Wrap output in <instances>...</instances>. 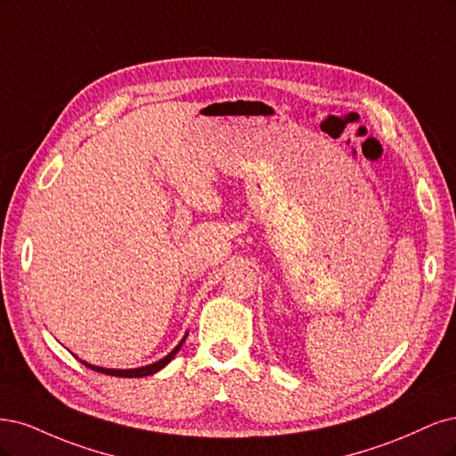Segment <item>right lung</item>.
<instances>
[{
    "instance_id": "obj_1",
    "label": "right lung",
    "mask_w": 456,
    "mask_h": 456,
    "mask_svg": "<svg viewBox=\"0 0 456 456\" xmlns=\"http://www.w3.org/2000/svg\"><path fill=\"white\" fill-rule=\"evenodd\" d=\"M185 337H187V333L183 335V339L175 345V348L172 350V352H168V354L163 358V360H159V362H155V363H150V365H143V367H134V370H108V367H100V365H93V363H89V362H85V360H79L83 365H86V367H91L93 371H98V373H106V375H111V377H128V379H132V377H148V375H153V373H157V371H160L163 370L165 365H168L170 362H172V358L178 354L180 352V348H182V345L185 343ZM77 358V356H76Z\"/></svg>"
}]
</instances>
